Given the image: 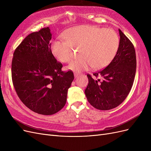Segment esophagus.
I'll use <instances>...</instances> for the list:
<instances>
[{
    "label": "esophagus",
    "mask_w": 151,
    "mask_h": 151,
    "mask_svg": "<svg viewBox=\"0 0 151 151\" xmlns=\"http://www.w3.org/2000/svg\"><path fill=\"white\" fill-rule=\"evenodd\" d=\"M79 76H80V74H77V73H74V77H75V78H77V77H78Z\"/></svg>",
    "instance_id": "34e87169"
}]
</instances>
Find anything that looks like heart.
I'll return each mask as SVG.
<instances>
[{
	"label": "heart",
	"instance_id": "b5f03b06",
	"mask_svg": "<svg viewBox=\"0 0 151 151\" xmlns=\"http://www.w3.org/2000/svg\"><path fill=\"white\" fill-rule=\"evenodd\" d=\"M65 41L55 40L51 45V52L58 61L70 62L73 48H81L79 58L72 60L68 68L74 71L101 69L115 58L120 45L116 32L109 28L91 25H81L67 29L63 34Z\"/></svg>",
	"mask_w": 151,
	"mask_h": 151
}]
</instances>
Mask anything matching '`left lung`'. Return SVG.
<instances>
[{"label":"left lung","mask_w":151,"mask_h":151,"mask_svg":"<svg viewBox=\"0 0 151 151\" xmlns=\"http://www.w3.org/2000/svg\"><path fill=\"white\" fill-rule=\"evenodd\" d=\"M120 45L111 62L103 70L88 74L85 94L89 103L99 110H109L124 101L133 86L136 72L134 45L119 29ZM100 77L102 80L98 79Z\"/></svg>","instance_id":"8db88e82"}]
</instances>
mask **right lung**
Returning <instances> with one entry per match:
<instances>
[{
  "instance_id": "1",
  "label": "right lung",
  "mask_w": 151,
  "mask_h": 151,
  "mask_svg": "<svg viewBox=\"0 0 151 151\" xmlns=\"http://www.w3.org/2000/svg\"><path fill=\"white\" fill-rule=\"evenodd\" d=\"M48 27L28 35L15 49L11 65L14 88L26 107L44 115L57 113L66 103L68 89L74 79L72 70L51 52Z\"/></svg>"
}]
</instances>
